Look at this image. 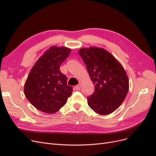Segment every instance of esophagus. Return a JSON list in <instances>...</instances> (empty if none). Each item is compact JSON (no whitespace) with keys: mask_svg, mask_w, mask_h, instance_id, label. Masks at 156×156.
<instances>
[{"mask_svg":"<svg viewBox=\"0 0 156 156\" xmlns=\"http://www.w3.org/2000/svg\"><path fill=\"white\" fill-rule=\"evenodd\" d=\"M81 84H80V83L79 84H77V86H75V87L76 90H81Z\"/></svg>","mask_w":156,"mask_h":156,"instance_id":"esophagus-1","label":"esophagus"}]
</instances>
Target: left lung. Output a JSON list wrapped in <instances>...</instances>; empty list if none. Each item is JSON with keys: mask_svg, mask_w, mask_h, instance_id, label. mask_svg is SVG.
<instances>
[{"mask_svg": "<svg viewBox=\"0 0 156 156\" xmlns=\"http://www.w3.org/2000/svg\"><path fill=\"white\" fill-rule=\"evenodd\" d=\"M94 85L87 97L88 105L101 115L114 112L124 101L129 90V80L122 66L101 48H89L79 51Z\"/></svg>", "mask_w": 156, "mask_h": 156, "instance_id": "1", "label": "left lung"}]
</instances>
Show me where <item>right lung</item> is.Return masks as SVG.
Instances as JSON below:
<instances>
[{
    "mask_svg": "<svg viewBox=\"0 0 156 156\" xmlns=\"http://www.w3.org/2000/svg\"><path fill=\"white\" fill-rule=\"evenodd\" d=\"M67 48L51 47L32 67L25 84L26 98L37 109L55 113L72 95L73 88L67 84V77L61 73L60 65L68 57Z\"/></svg>",
    "mask_w": 156,
    "mask_h": 156,
    "instance_id": "1",
    "label": "right lung"
}]
</instances>
